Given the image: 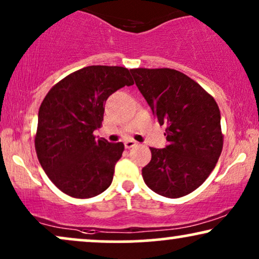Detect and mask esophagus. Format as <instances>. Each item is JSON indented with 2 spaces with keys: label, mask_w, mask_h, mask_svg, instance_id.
<instances>
[{
  "label": "esophagus",
  "mask_w": 259,
  "mask_h": 259,
  "mask_svg": "<svg viewBox=\"0 0 259 259\" xmlns=\"http://www.w3.org/2000/svg\"><path fill=\"white\" fill-rule=\"evenodd\" d=\"M124 146H125L126 149H130V148H133V147L137 146V142H136V141H134V140H127V141H125V142H124Z\"/></svg>",
  "instance_id": "1"
}]
</instances>
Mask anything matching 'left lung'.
Here are the masks:
<instances>
[{"label": "left lung", "instance_id": "1", "mask_svg": "<svg viewBox=\"0 0 259 259\" xmlns=\"http://www.w3.org/2000/svg\"><path fill=\"white\" fill-rule=\"evenodd\" d=\"M136 86L160 125H166V148H150L142 168L150 190L168 198L199 188L217 166L224 147L217 101L195 80L169 68L130 69Z\"/></svg>", "mask_w": 259, "mask_h": 259}]
</instances>
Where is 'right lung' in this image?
I'll return each instance as SVG.
<instances>
[{
  "label": "right lung",
  "mask_w": 259,
  "mask_h": 259,
  "mask_svg": "<svg viewBox=\"0 0 259 259\" xmlns=\"http://www.w3.org/2000/svg\"><path fill=\"white\" fill-rule=\"evenodd\" d=\"M133 84L126 68L90 65L62 78L45 96L35 152L49 179L65 195L91 198L111 185L124 145L97 140L93 133L103 123L107 98Z\"/></svg>",
  "instance_id": "add662e5"
}]
</instances>
